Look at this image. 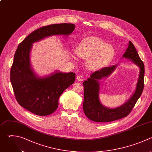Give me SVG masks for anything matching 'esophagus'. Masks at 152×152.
Segmentation results:
<instances>
[{
	"label": "esophagus",
	"instance_id": "esophagus-1",
	"mask_svg": "<svg viewBox=\"0 0 152 152\" xmlns=\"http://www.w3.org/2000/svg\"><path fill=\"white\" fill-rule=\"evenodd\" d=\"M77 79L79 81H83V77L82 76V75H78L77 77Z\"/></svg>",
	"mask_w": 152,
	"mask_h": 152
}]
</instances>
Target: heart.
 Segmentation results:
<instances>
[{
	"instance_id": "heart-1",
	"label": "heart",
	"mask_w": 152,
	"mask_h": 152,
	"mask_svg": "<svg viewBox=\"0 0 152 152\" xmlns=\"http://www.w3.org/2000/svg\"><path fill=\"white\" fill-rule=\"evenodd\" d=\"M77 55L84 59H89L88 65L93 70L106 66L113 58V47L97 37H90L83 40L78 46Z\"/></svg>"
}]
</instances>
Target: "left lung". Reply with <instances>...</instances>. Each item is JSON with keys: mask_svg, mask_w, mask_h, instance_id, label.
Masks as SVG:
<instances>
[{"mask_svg": "<svg viewBox=\"0 0 152 152\" xmlns=\"http://www.w3.org/2000/svg\"><path fill=\"white\" fill-rule=\"evenodd\" d=\"M122 57L131 61L140 68L139 77L135 91L122 105L115 108L107 107L103 106L99 100L100 81L109 76L114 71L117 65L104 67L92 73L90 77L83 83V110L86 116L93 121L108 122L126 116L131 112L142 94L144 88V65L131 41L129 42L128 48Z\"/></svg>", "mask_w": 152, "mask_h": 152, "instance_id": "8db88e82", "label": "left lung"}]
</instances>
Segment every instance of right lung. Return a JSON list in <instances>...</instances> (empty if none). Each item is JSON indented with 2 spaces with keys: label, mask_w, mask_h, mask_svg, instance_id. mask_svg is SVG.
<instances>
[{
  "label": "right lung",
  "mask_w": 152,
  "mask_h": 152,
  "mask_svg": "<svg viewBox=\"0 0 152 152\" xmlns=\"http://www.w3.org/2000/svg\"><path fill=\"white\" fill-rule=\"evenodd\" d=\"M75 27L74 24L67 23L41 27L29 34L15 52L10 74L15 98L22 107L37 115H49L56 110L60 96L74 83L75 74L56 71L38 76L30 61L33 44L52 36H68Z\"/></svg>",
  "instance_id": "right-lung-1"
}]
</instances>
